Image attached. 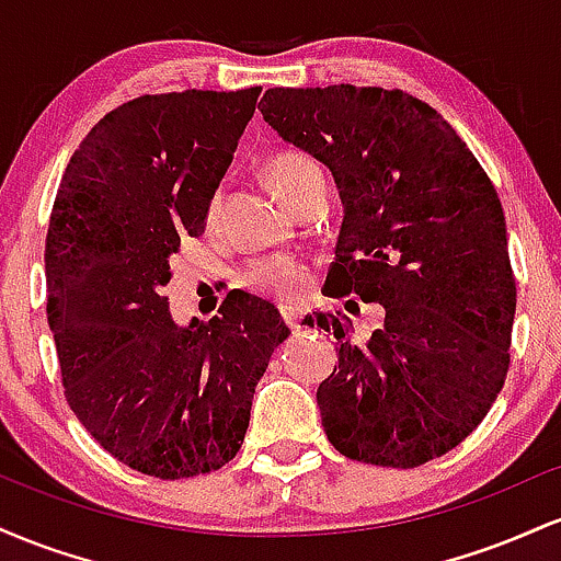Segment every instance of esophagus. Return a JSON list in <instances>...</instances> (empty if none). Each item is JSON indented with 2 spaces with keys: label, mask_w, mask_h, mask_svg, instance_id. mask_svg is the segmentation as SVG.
Returning a JSON list of instances; mask_svg holds the SVG:
<instances>
[{
  "label": "esophagus",
  "mask_w": 561,
  "mask_h": 561,
  "mask_svg": "<svg viewBox=\"0 0 561 561\" xmlns=\"http://www.w3.org/2000/svg\"><path fill=\"white\" fill-rule=\"evenodd\" d=\"M282 319H285V324L289 327V330L298 332L300 330V319H302V308L285 306V308H282Z\"/></svg>",
  "instance_id": "1"
}]
</instances>
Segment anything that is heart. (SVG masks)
<instances>
[{
	"label": "heart",
	"mask_w": 561,
	"mask_h": 561,
	"mask_svg": "<svg viewBox=\"0 0 561 561\" xmlns=\"http://www.w3.org/2000/svg\"><path fill=\"white\" fill-rule=\"evenodd\" d=\"M266 173L272 186L285 203L293 208L298 199L311 190H324V173L319 163L302 150H279L268 158ZM224 214V186H216L205 203V227H218ZM242 287L263 298L289 306L302 295L308 282L306 261L293 255H272V259L253 261L240 276Z\"/></svg>",
	"instance_id": "b5f03b06"
}]
</instances>
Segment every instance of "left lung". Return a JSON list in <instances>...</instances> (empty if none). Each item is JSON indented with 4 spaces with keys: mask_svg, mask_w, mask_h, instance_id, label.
I'll use <instances>...</instances> for the list:
<instances>
[{
    "mask_svg": "<svg viewBox=\"0 0 561 561\" xmlns=\"http://www.w3.org/2000/svg\"><path fill=\"white\" fill-rule=\"evenodd\" d=\"M259 107L340 184L330 293L385 308L366 343L332 313L306 319L340 345L317 392L327 437L377 467L440 459L485 420L512 364L517 279L491 176L456 128L403 89L274 87Z\"/></svg>",
    "mask_w": 561,
    "mask_h": 561,
    "instance_id": "left-lung-1",
    "label": "left lung"
}]
</instances>
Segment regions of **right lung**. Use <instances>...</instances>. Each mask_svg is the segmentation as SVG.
I'll return each mask as SVG.
<instances>
[{
    "mask_svg": "<svg viewBox=\"0 0 561 561\" xmlns=\"http://www.w3.org/2000/svg\"><path fill=\"white\" fill-rule=\"evenodd\" d=\"M261 87L141 94L92 126L68 160L44 248L47 319L66 401L126 467L160 480L216 472L289 330L272 302L229 293L176 327L171 255L205 231Z\"/></svg>",
    "mask_w": 561,
    "mask_h": 561,
    "instance_id": "obj_1",
    "label": "right lung"
}]
</instances>
